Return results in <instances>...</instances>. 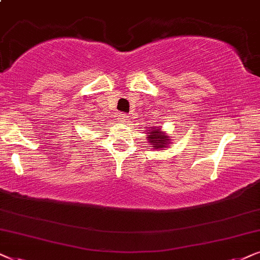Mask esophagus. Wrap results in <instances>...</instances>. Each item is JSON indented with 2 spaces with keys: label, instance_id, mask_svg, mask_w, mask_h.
<instances>
[{
  "label": "esophagus",
  "instance_id": "obj_1",
  "mask_svg": "<svg viewBox=\"0 0 260 260\" xmlns=\"http://www.w3.org/2000/svg\"><path fill=\"white\" fill-rule=\"evenodd\" d=\"M119 120H120V122L126 123V122H128V121H129V116H128L127 114H120Z\"/></svg>",
  "mask_w": 260,
  "mask_h": 260
}]
</instances>
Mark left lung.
Returning <instances> with one entry per match:
<instances>
[{
    "mask_svg": "<svg viewBox=\"0 0 260 260\" xmlns=\"http://www.w3.org/2000/svg\"><path fill=\"white\" fill-rule=\"evenodd\" d=\"M147 140L150 141L151 145H153L154 150H158V148H165L168 147V145L170 144V137L166 136L164 132H161L160 128L155 129L154 127H151V129L147 131Z\"/></svg>",
    "mask_w": 260,
    "mask_h": 260,
    "instance_id": "8db88e82",
    "label": "left lung"
}]
</instances>
